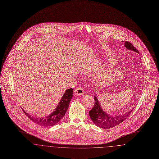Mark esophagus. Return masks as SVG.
<instances>
[{
    "mask_svg": "<svg viewBox=\"0 0 159 159\" xmlns=\"http://www.w3.org/2000/svg\"><path fill=\"white\" fill-rule=\"evenodd\" d=\"M75 95H76L77 96H81L84 94V90L82 87H77L75 90Z\"/></svg>",
    "mask_w": 159,
    "mask_h": 159,
    "instance_id": "34e87169",
    "label": "esophagus"
}]
</instances>
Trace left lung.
<instances>
[{"mask_svg":"<svg viewBox=\"0 0 159 159\" xmlns=\"http://www.w3.org/2000/svg\"><path fill=\"white\" fill-rule=\"evenodd\" d=\"M125 46L127 49L139 53V51L129 42H125ZM94 100L95 104L93 108L89 111V116L95 125L101 128L108 129L119 125L121 122L125 121L133 111V110H132L129 112L120 116H111L106 113L105 111L102 110L96 97H94Z\"/></svg>","mask_w":159,"mask_h":159,"instance_id":"1","label":"left lung"}]
</instances>
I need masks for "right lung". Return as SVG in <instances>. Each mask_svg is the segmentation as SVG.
<instances>
[{
  "instance_id": "1",
  "label": "right lung",
  "mask_w": 159,
  "mask_h": 159,
  "mask_svg": "<svg viewBox=\"0 0 159 159\" xmlns=\"http://www.w3.org/2000/svg\"><path fill=\"white\" fill-rule=\"evenodd\" d=\"M73 89L72 88H70L67 89L63 95L60 102L58 104L55 110L49 116L46 117L45 118H36L31 116L30 114L26 113L24 110V113L30 119L31 121L37 123L39 125L42 126H52L53 125L58 123L60 121L61 119L64 116L66 113L68 106L73 96Z\"/></svg>"
}]
</instances>
